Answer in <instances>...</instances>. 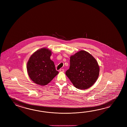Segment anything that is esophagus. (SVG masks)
<instances>
[{
	"label": "esophagus",
	"mask_w": 127,
	"mask_h": 127,
	"mask_svg": "<svg viewBox=\"0 0 127 127\" xmlns=\"http://www.w3.org/2000/svg\"><path fill=\"white\" fill-rule=\"evenodd\" d=\"M60 71L61 72H64V69L61 68V69H60Z\"/></svg>",
	"instance_id": "obj_1"
}]
</instances>
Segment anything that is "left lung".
Wrapping results in <instances>:
<instances>
[{"label": "left lung", "mask_w": 127, "mask_h": 127, "mask_svg": "<svg viewBox=\"0 0 127 127\" xmlns=\"http://www.w3.org/2000/svg\"><path fill=\"white\" fill-rule=\"evenodd\" d=\"M70 59V67L65 73L74 86L81 90L92 86L99 73V67L95 58L88 52L81 50Z\"/></svg>", "instance_id": "left-lung-1"}]
</instances>
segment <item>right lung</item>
I'll return each mask as SVG.
<instances>
[{
  "instance_id": "1",
  "label": "right lung",
  "mask_w": 127,
  "mask_h": 127,
  "mask_svg": "<svg viewBox=\"0 0 127 127\" xmlns=\"http://www.w3.org/2000/svg\"><path fill=\"white\" fill-rule=\"evenodd\" d=\"M52 52L49 49L42 48L34 52L27 63V72L34 83L46 85L59 73L54 63L50 60Z\"/></svg>"
}]
</instances>
